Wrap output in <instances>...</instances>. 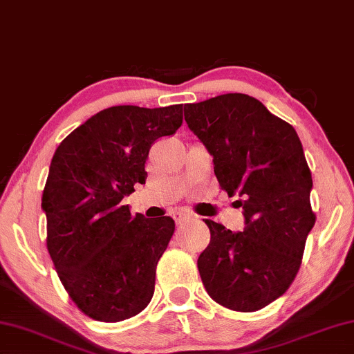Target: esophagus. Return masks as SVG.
<instances>
[{"label":"esophagus","mask_w":354,"mask_h":354,"mask_svg":"<svg viewBox=\"0 0 354 354\" xmlns=\"http://www.w3.org/2000/svg\"><path fill=\"white\" fill-rule=\"evenodd\" d=\"M173 218H175L176 223H184V222H187L189 218H192V216H190L189 212L176 211V212H173Z\"/></svg>","instance_id":"34e87169"}]
</instances>
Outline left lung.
I'll return each mask as SVG.
<instances>
[{
    "label": "left lung",
    "mask_w": 354,
    "mask_h": 354,
    "mask_svg": "<svg viewBox=\"0 0 354 354\" xmlns=\"http://www.w3.org/2000/svg\"><path fill=\"white\" fill-rule=\"evenodd\" d=\"M184 120L212 156L218 184L243 207L244 230L205 218L211 241L197 261L217 304L255 312L280 298L298 272L315 225L312 175L298 133L260 100L228 93L184 105Z\"/></svg>",
    "instance_id": "obj_1"
}]
</instances>
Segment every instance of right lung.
<instances>
[{
	"label": "right lung",
	"mask_w": 354,
	"mask_h": 354,
	"mask_svg": "<svg viewBox=\"0 0 354 354\" xmlns=\"http://www.w3.org/2000/svg\"><path fill=\"white\" fill-rule=\"evenodd\" d=\"M181 122L183 104L110 106L55 151L42 194L47 249L72 301L93 319L122 322L153 298L175 221L132 216L122 198L143 184L151 145Z\"/></svg>",
	"instance_id": "add662e5"
}]
</instances>
